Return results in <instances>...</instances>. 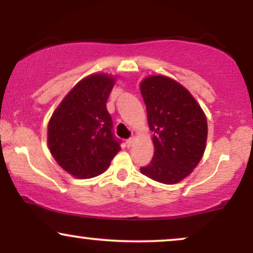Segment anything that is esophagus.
Returning <instances> with one entry per match:
<instances>
[{
  "instance_id": "34e87169",
  "label": "esophagus",
  "mask_w": 253,
  "mask_h": 253,
  "mask_svg": "<svg viewBox=\"0 0 253 253\" xmlns=\"http://www.w3.org/2000/svg\"><path fill=\"white\" fill-rule=\"evenodd\" d=\"M134 143H135L134 138H129V139H128V140H127V141H126L127 146H128V147H130V146H133V145H134Z\"/></svg>"
}]
</instances>
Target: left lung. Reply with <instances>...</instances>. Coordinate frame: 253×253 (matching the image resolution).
Listing matches in <instances>:
<instances>
[{
  "mask_svg": "<svg viewBox=\"0 0 253 253\" xmlns=\"http://www.w3.org/2000/svg\"><path fill=\"white\" fill-rule=\"evenodd\" d=\"M155 155L140 172L164 184L189 176L201 161L207 143V118L200 104L172 78L149 76L140 83Z\"/></svg>",
  "mask_w": 253,
  "mask_h": 253,
  "instance_id": "8db88e82",
  "label": "left lung"
}]
</instances>
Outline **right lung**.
Here are the masks:
<instances>
[{"mask_svg": "<svg viewBox=\"0 0 253 253\" xmlns=\"http://www.w3.org/2000/svg\"><path fill=\"white\" fill-rule=\"evenodd\" d=\"M117 77L92 74L63 98L47 126V144L59 167L76 178L104 172L121 150L113 135L107 100Z\"/></svg>", "mask_w": 253, "mask_h": 253, "instance_id": "obj_1", "label": "right lung"}]
</instances>
